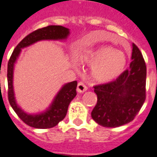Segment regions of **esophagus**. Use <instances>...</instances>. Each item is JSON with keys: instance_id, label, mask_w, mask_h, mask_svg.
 <instances>
[{"instance_id": "obj_1", "label": "esophagus", "mask_w": 157, "mask_h": 157, "mask_svg": "<svg viewBox=\"0 0 157 157\" xmlns=\"http://www.w3.org/2000/svg\"><path fill=\"white\" fill-rule=\"evenodd\" d=\"M87 90V86L83 83L82 82H79L78 83L77 86V91L78 92H80V93H82V92H84Z\"/></svg>"}]
</instances>
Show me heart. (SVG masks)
I'll return each mask as SVG.
<instances>
[{
  "label": "heart",
  "mask_w": 157,
  "mask_h": 157,
  "mask_svg": "<svg viewBox=\"0 0 157 157\" xmlns=\"http://www.w3.org/2000/svg\"><path fill=\"white\" fill-rule=\"evenodd\" d=\"M81 61L93 65L91 75L98 82H109L123 72L126 65V56L110 46H102L83 52Z\"/></svg>",
  "instance_id": "1"
}]
</instances>
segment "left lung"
Masks as SVG:
<instances>
[{
    "mask_svg": "<svg viewBox=\"0 0 157 157\" xmlns=\"http://www.w3.org/2000/svg\"><path fill=\"white\" fill-rule=\"evenodd\" d=\"M130 68L112 82L94 86L97 103L91 117L104 127H117L134 120L146 99V63L133 44Z\"/></svg>",
    "mask_w": 157,
    "mask_h": 157,
    "instance_id": "obj_1",
    "label": "left lung"
}]
</instances>
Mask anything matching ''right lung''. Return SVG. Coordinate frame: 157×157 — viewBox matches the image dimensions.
I'll list each match as a JSON object with an SVG mask.
<instances>
[{"instance_id":"right-lung-1","label":"right lung","mask_w":157,"mask_h":157,"mask_svg":"<svg viewBox=\"0 0 157 157\" xmlns=\"http://www.w3.org/2000/svg\"><path fill=\"white\" fill-rule=\"evenodd\" d=\"M70 34L68 28L62 26L51 25L46 27L38 29L27 35L22 40H21L13 50L11 57L9 60L7 68V80H8V99L11 107L19 117L24 123L28 126L38 129H48L54 127L61 121H62L66 115L70 103L75 98L77 92V81H73L64 85L61 91L57 93L53 102L49 109L44 113L36 115H30L26 113L20 109L16 104L13 89V66L17 60L21 48L27 47L32 44L42 40H63Z\"/></svg>"}]
</instances>
